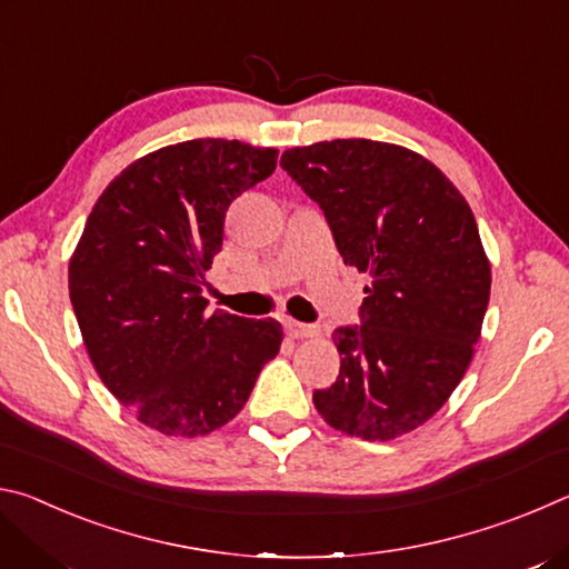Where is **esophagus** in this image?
I'll list each match as a JSON object with an SVG mask.
<instances>
[{
  "mask_svg": "<svg viewBox=\"0 0 569 569\" xmlns=\"http://www.w3.org/2000/svg\"><path fill=\"white\" fill-rule=\"evenodd\" d=\"M286 331L291 339H311V336L319 333V329L316 326H308V323H301V321H293V319H286Z\"/></svg>",
  "mask_w": 569,
  "mask_h": 569,
  "instance_id": "34e87169",
  "label": "esophagus"
}]
</instances>
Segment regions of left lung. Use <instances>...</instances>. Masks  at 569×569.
Instances as JSON below:
<instances>
[{
    "label": "left lung",
    "mask_w": 569,
    "mask_h": 569,
    "mask_svg": "<svg viewBox=\"0 0 569 569\" xmlns=\"http://www.w3.org/2000/svg\"><path fill=\"white\" fill-rule=\"evenodd\" d=\"M283 170L321 206L346 266L369 273L361 326L336 329L341 371L313 391L326 423L366 441L409 435L467 373L492 266L475 213L435 162L379 140L291 148Z\"/></svg>",
    "instance_id": "1"
}]
</instances>
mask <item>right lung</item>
Wrapping results in <instances>:
<instances>
[{
	"instance_id": "obj_1",
	"label": "right lung",
	"mask_w": 569,
	"mask_h": 569,
	"mask_svg": "<svg viewBox=\"0 0 569 569\" xmlns=\"http://www.w3.org/2000/svg\"><path fill=\"white\" fill-rule=\"evenodd\" d=\"M276 148L200 138L130 162L70 258V301L104 387L166 437H203L246 407L281 351L273 319L206 313L226 210L276 170Z\"/></svg>"
}]
</instances>
